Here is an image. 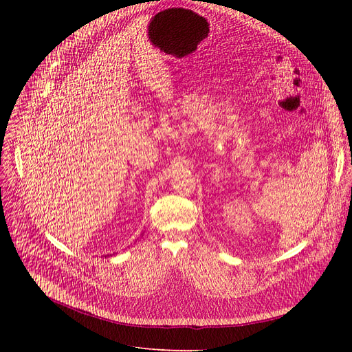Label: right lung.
I'll return each instance as SVG.
<instances>
[{"mask_svg":"<svg viewBox=\"0 0 352 352\" xmlns=\"http://www.w3.org/2000/svg\"><path fill=\"white\" fill-rule=\"evenodd\" d=\"M105 256H108V255H105Z\"/></svg>","mask_w":352,"mask_h":352,"instance_id":"add662e5","label":"right lung"}]
</instances>
